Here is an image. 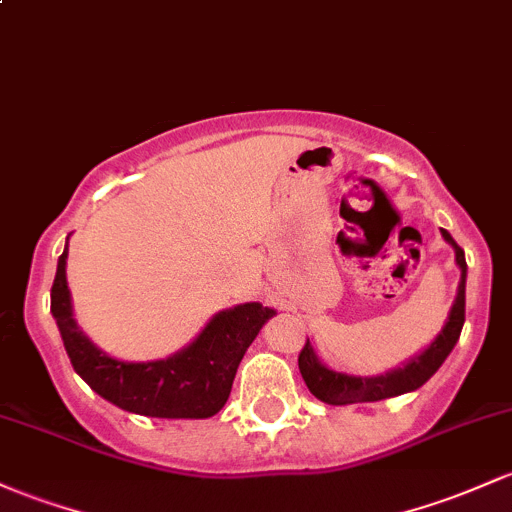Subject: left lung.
<instances>
[{
    "mask_svg": "<svg viewBox=\"0 0 512 512\" xmlns=\"http://www.w3.org/2000/svg\"><path fill=\"white\" fill-rule=\"evenodd\" d=\"M442 238L452 245L454 260L457 267L462 269V277H459L457 296H454L452 308H449V316L442 325V330L437 333V338L425 347L420 355L408 359L403 367L391 369L386 374L376 376H355L345 372H335L328 364L320 362L318 352L313 350L311 340H306L301 355H299V369L303 381H306L308 391L313 396L320 398L323 403L330 406H350V403H374L384 401V398L401 396V393L415 391L430 379L437 369L442 367V362L449 357V352L457 345L459 335H462L464 325V306H466V260L464 250L454 243L452 235L442 228Z\"/></svg>",
    "mask_w": 512,
    "mask_h": 512,
    "instance_id": "obj_1",
    "label": "left lung"
}]
</instances>
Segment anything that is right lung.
Returning <instances> with one entry per match:
<instances>
[{
  "label": "right lung",
  "mask_w": 512,
  "mask_h": 512,
  "mask_svg": "<svg viewBox=\"0 0 512 512\" xmlns=\"http://www.w3.org/2000/svg\"><path fill=\"white\" fill-rule=\"evenodd\" d=\"M65 267L67 245L50 289V313L58 323L72 367L101 398L121 411L148 418L199 420L221 411L233 389L240 359L262 325L277 313L257 301L240 303L218 311L204 330L174 355L153 362H126L106 355L82 333L72 313Z\"/></svg>",
  "instance_id": "1"
}]
</instances>
